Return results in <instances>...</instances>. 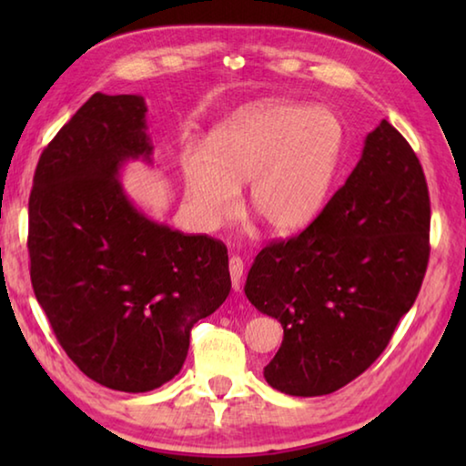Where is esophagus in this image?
<instances>
[{
  "label": "esophagus",
  "mask_w": 466,
  "mask_h": 466,
  "mask_svg": "<svg viewBox=\"0 0 466 466\" xmlns=\"http://www.w3.org/2000/svg\"><path fill=\"white\" fill-rule=\"evenodd\" d=\"M242 273H244V263L240 257L232 255L230 257V278H232V288L238 291L240 289V279H242Z\"/></svg>",
  "instance_id": "1"
}]
</instances>
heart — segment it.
Instances as JSON below:
<instances>
[{"mask_svg":"<svg viewBox=\"0 0 466 466\" xmlns=\"http://www.w3.org/2000/svg\"><path fill=\"white\" fill-rule=\"evenodd\" d=\"M343 123L327 106L265 100L242 108L208 141L209 156L183 157L195 216L214 230L238 209L250 183V208L278 234L304 230L329 199L343 154Z\"/></svg>","mask_w":466,"mask_h":466,"instance_id":"obj_1","label":"heart"}]
</instances>
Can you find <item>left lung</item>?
<instances>
[{"label": "left lung", "mask_w": 466, "mask_h": 466, "mask_svg": "<svg viewBox=\"0 0 466 466\" xmlns=\"http://www.w3.org/2000/svg\"><path fill=\"white\" fill-rule=\"evenodd\" d=\"M430 216L421 164L382 121L317 219L267 244L250 267L244 294L283 327L265 366L273 389L320 397L374 364L420 294Z\"/></svg>", "instance_id": "left-lung-1"}]
</instances>
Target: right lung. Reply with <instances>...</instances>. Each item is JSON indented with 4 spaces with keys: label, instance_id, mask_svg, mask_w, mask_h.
Returning <instances> with one entry per match:
<instances>
[{
    "label": "right lung",
    "instance_id": "obj_1",
    "mask_svg": "<svg viewBox=\"0 0 466 466\" xmlns=\"http://www.w3.org/2000/svg\"><path fill=\"white\" fill-rule=\"evenodd\" d=\"M146 110L136 94H92L43 149L28 201L38 304L69 360L121 392L172 380L232 288L224 242L157 224L123 193V164L152 162Z\"/></svg>",
    "mask_w": 466,
    "mask_h": 466
}]
</instances>
